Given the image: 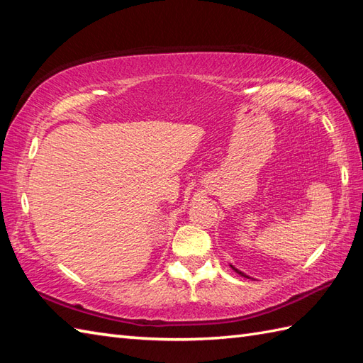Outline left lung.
I'll return each instance as SVG.
<instances>
[{
    "label": "left lung",
    "instance_id": "obj_1",
    "mask_svg": "<svg viewBox=\"0 0 363 363\" xmlns=\"http://www.w3.org/2000/svg\"><path fill=\"white\" fill-rule=\"evenodd\" d=\"M230 267H233V265H230ZM233 269H235V272H237V273H238V274H242V276H245V277H250V276H246V274H245V273H242V272H240V269H237V268H235V267H233Z\"/></svg>",
    "mask_w": 363,
    "mask_h": 363
}]
</instances>
